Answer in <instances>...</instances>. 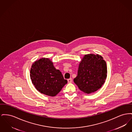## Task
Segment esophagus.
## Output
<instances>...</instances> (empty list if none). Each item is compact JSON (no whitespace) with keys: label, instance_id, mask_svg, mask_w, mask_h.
Returning a JSON list of instances; mask_svg holds the SVG:
<instances>
[{"label":"esophagus","instance_id":"1","mask_svg":"<svg viewBox=\"0 0 132 132\" xmlns=\"http://www.w3.org/2000/svg\"><path fill=\"white\" fill-rule=\"evenodd\" d=\"M67 81H68V83H72V78L68 79Z\"/></svg>","mask_w":132,"mask_h":132}]
</instances>
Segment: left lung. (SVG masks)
Segmentation results:
<instances>
[{
	"mask_svg": "<svg viewBox=\"0 0 132 132\" xmlns=\"http://www.w3.org/2000/svg\"><path fill=\"white\" fill-rule=\"evenodd\" d=\"M106 61L99 55H85L80 63L77 76L74 79L79 89L86 94L95 92L101 88L107 78Z\"/></svg>",
	"mask_w": 132,
	"mask_h": 132,
	"instance_id": "1",
	"label": "left lung"
}]
</instances>
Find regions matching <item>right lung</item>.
Returning <instances> with one entry per match:
<instances>
[{"mask_svg":"<svg viewBox=\"0 0 132 132\" xmlns=\"http://www.w3.org/2000/svg\"><path fill=\"white\" fill-rule=\"evenodd\" d=\"M30 78L35 88L42 94L55 96L67 83L60 70H57L49 59L42 58L33 63Z\"/></svg>","mask_w":132,"mask_h":132,"instance_id":"right-lung-1","label":"right lung"}]
</instances>
